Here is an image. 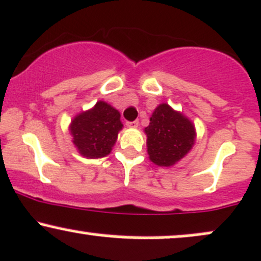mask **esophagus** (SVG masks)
<instances>
[{
  "label": "esophagus",
  "instance_id": "esophagus-1",
  "mask_svg": "<svg viewBox=\"0 0 261 261\" xmlns=\"http://www.w3.org/2000/svg\"><path fill=\"white\" fill-rule=\"evenodd\" d=\"M126 126H127V127H131V128H136L137 126H139V121H133V122H126Z\"/></svg>",
  "mask_w": 261,
  "mask_h": 261
}]
</instances>
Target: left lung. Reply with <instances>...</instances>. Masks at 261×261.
I'll return each instance as SVG.
<instances>
[{
  "mask_svg": "<svg viewBox=\"0 0 261 261\" xmlns=\"http://www.w3.org/2000/svg\"><path fill=\"white\" fill-rule=\"evenodd\" d=\"M148 159L160 167H172L196 144L197 131L192 120L162 102L153 110L145 127Z\"/></svg>",
  "mask_w": 261,
  "mask_h": 261,
  "instance_id": "left-lung-1",
  "label": "left lung"
}]
</instances>
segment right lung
Listing matches in <instances>:
<instances>
[{
  "mask_svg": "<svg viewBox=\"0 0 261 261\" xmlns=\"http://www.w3.org/2000/svg\"><path fill=\"white\" fill-rule=\"evenodd\" d=\"M122 127L119 110L99 100L91 109L74 116L69 133L71 142L83 157L101 159L111 152Z\"/></svg>",
  "mask_w": 261,
  "mask_h": 261,
  "instance_id": "add662e5",
  "label": "right lung"
}]
</instances>
